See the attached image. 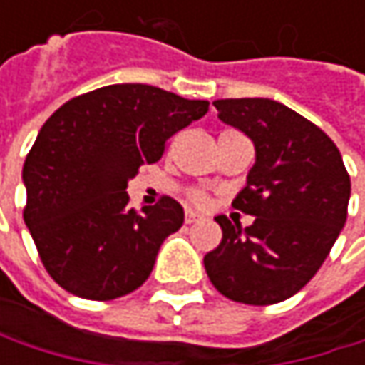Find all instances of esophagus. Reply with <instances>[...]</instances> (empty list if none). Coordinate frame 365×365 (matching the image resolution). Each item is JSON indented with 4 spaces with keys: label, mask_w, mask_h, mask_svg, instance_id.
Instances as JSON below:
<instances>
[{
    "label": "esophagus",
    "mask_w": 365,
    "mask_h": 365,
    "mask_svg": "<svg viewBox=\"0 0 365 365\" xmlns=\"http://www.w3.org/2000/svg\"><path fill=\"white\" fill-rule=\"evenodd\" d=\"M198 220H202L200 213H196V211H192V209L185 211V224H194V222H198Z\"/></svg>",
    "instance_id": "34e87169"
}]
</instances>
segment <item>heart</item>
Wrapping results in <instances>:
<instances>
[{
    "label": "heart",
    "mask_w": 365,
    "mask_h": 365,
    "mask_svg": "<svg viewBox=\"0 0 365 365\" xmlns=\"http://www.w3.org/2000/svg\"><path fill=\"white\" fill-rule=\"evenodd\" d=\"M192 200H194L196 205H205V202H207V196H205L202 192H192Z\"/></svg>",
    "instance_id": "heart-1"
}]
</instances>
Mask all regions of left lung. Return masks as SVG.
I'll list each match as a JSON object with an SVG mask.
<instances>
[{
  "label": "left lung",
  "instance_id": "8db88e82",
  "mask_svg": "<svg viewBox=\"0 0 365 365\" xmlns=\"http://www.w3.org/2000/svg\"><path fill=\"white\" fill-rule=\"evenodd\" d=\"M222 122L255 148L247 185L232 205L254 215L247 228L217 215L222 243L205 255L213 287L243 304H277L300 292L336 243L351 180L328 135L272 99L213 101Z\"/></svg>",
  "mask_w": 365,
  "mask_h": 365
}]
</instances>
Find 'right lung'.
I'll list each match as a JSON object with an SVG mask.
<instances>
[{
  "mask_svg": "<svg viewBox=\"0 0 365 365\" xmlns=\"http://www.w3.org/2000/svg\"><path fill=\"white\" fill-rule=\"evenodd\" d=\"M209 101L148 84H111L54 111L27 154L25 224L48 274L69 294L113 300L150 277L163 241L180 230L183 207L165 196L141 213L124 192L141 165Z\"/></svg>",
  "mask_w": 365,
  "mask_h": 365,
  "instance_id": "add662e5",
  "label": "right lung"
}]
</instances>
